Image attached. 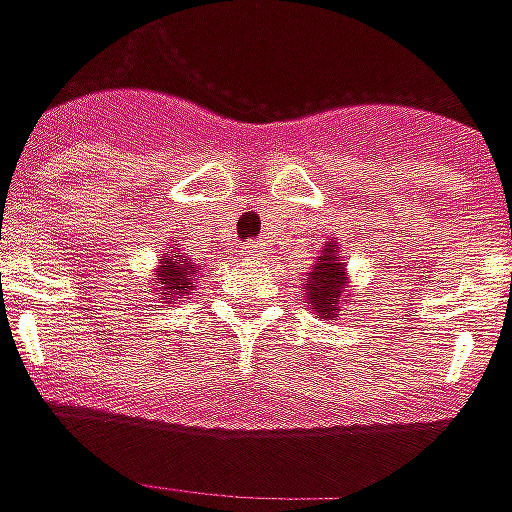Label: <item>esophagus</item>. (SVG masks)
<instances>
[{
	"mask_svg": "<svg viewBox=\"0 0 512 512\" xmlns=\"http://www.w3.org/2000/svg\"><path fill=\"white\" fill-rule=\"evenodd\" d=\"M242 256H245V259H259V256H261V242L259 240L245 242V245H242Z\"/></svg>",
	"mask_w": 512,
	"mask_h": 512,
	"instance_id": "1",
	"label": "esophagus"
}]
</instances>
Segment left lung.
Returning a JSON list of instances; mask_svg holds the SVG:
<instances>
[{
	"instance_id": "8db88e82",
	"label": "left lung",
	"mask_w": 512,
	"mask_h": 512,
	"mask_svg": "<svg viewBox=\"0 0 512 512\" xmlns=\"http://www.w3.org/2000/svg\"><path fill=\"white\" fill-rule=\"evenodd\" d=\"M335 245H330L324 256H319V264H313L308 272V300H311L313 311L319 313L322 319H333L338 316V305L346 292V275H343V256L333 251Z\"/></svg>"
}]
</instances>
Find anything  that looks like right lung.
<instances>
[{
  "instance_id": "1",
  "label": "right lung",
  "mask_w": 512,
  "mask_h": 512,
  "mask_svg": "<svg viewBox=\"0 0 512 512\" xmlns=\"http://www.w3.org/2000/svg\"><path fill=\"white\" fill-rule=\"evenodd\" d=\"M196 264H190V261L179 259V256H166V259H160L158 267V278L155 283H160V294H169L166 300L171 297H185L190 294V289L196 286Z\"/></svg>"
}]
</instances>
